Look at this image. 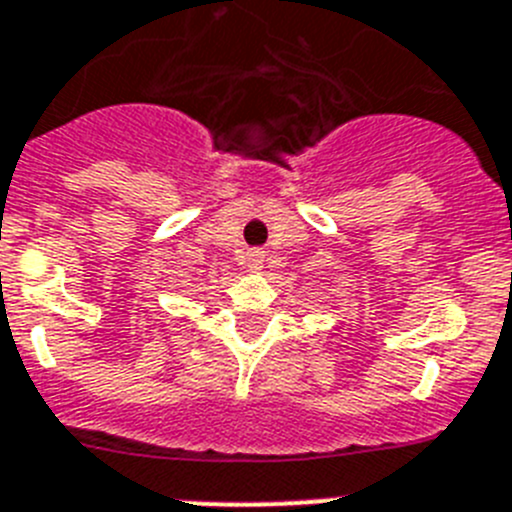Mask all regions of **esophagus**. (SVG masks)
<instances>
[{
    "label": "esophagus",
    "mask_w": 512,
    "mask_h": 512,
    "mask_svg": "<svg viewBox=\"0 0 512 512\" xmlns=\"http://www.w3.org/2000/svg\"><path fill=\"white\" fill-rule=\"evenodd\" d=\"M264 259H266V253L259 251V248L248 253V271H261V269H264Z\"/></svg>",
    "instance_id": "34e87169"
}]
</instances>
